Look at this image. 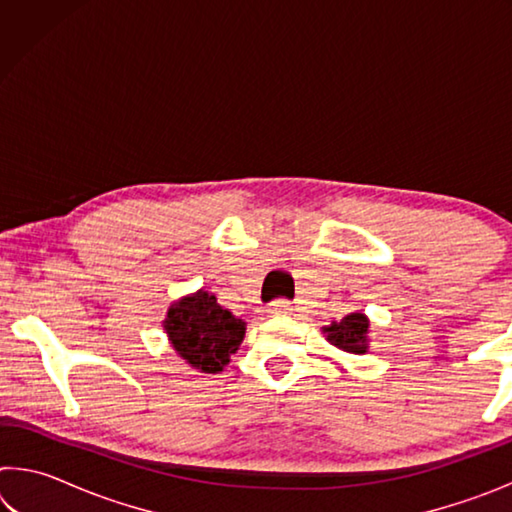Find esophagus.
I'll use <instances>...</instances> for the list:
<instances>
[{
    "label": "esophagus",
    "mask_w": 512,
    "mask_h": 512,
    "mask_svg": "<svg viewBox=\"0 0 512 512\" xmlns=\"http://www.w3.org/2000/svg\"><path fill=\"white\" fill-rule=\"evenodd\" d=\"M291 311H293V305L289 300H275L268 305V314H273V316H287V314H291Z\"/></svg>",
    "instance_id": "esophagus-1"
}]
</instances>
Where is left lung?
<instances>
[{"label": "left lung", "mask_w": 512, "mask_h": 512, "mask_svg": "<svg viewBox=\"0 0 512 512\" xmlns=\"http://www.w3.org/2000/svg\"><path fill=\"white\" fill-rule=\"evenodd\" d=\"M368 327L370 320L363 311H354V314H348L341 318L339 323L323 327L325 339L339 348L343 352L350 354H366L368 352Z\"/></svg>", "instance_id": "left-lung-1"}]
</instances>
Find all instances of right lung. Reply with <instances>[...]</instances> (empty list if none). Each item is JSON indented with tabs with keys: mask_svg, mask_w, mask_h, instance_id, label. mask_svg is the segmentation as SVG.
I'll return each instance as SVG.
<instances>
[{
	"mask_svg": "<svg viewBox=\"0 0 512 512\" xmlns=\"http://www.w3.org/2000/svg\"><path fill=\"white\" fill-rule=\"evenodd\" d=\"M164 329L180 357L201 372H221L239 350L246 323L223 309L212 293L196 291L173 302Z\"/></svg>",
	"mask_w": 512,
	"mask_h": 512,
	"instance_id": "add662e5",
	"label": "right lung"
}]
</instances>
